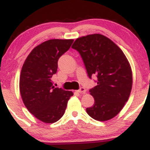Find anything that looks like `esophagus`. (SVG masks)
<instances>
[{
	"label": "esophagus",
	"mask_w": 150,
	"mask_h": 150,
	"mask_svg": "<svg viewBox=\"0 0 150 150\" xmlns=\"http://www.w3.org/2000/svg\"><path fill=\"white\" fill-rule=\"evenodd\" d=\"M77 92L80 93V94H85L86 93V89L84 87H80L78 90H77Z\"/></svg>",
	"instance_id": "34e87169"
}]
</instances>
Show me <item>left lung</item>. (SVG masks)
Masks as SVG:
<instances>
[{"label":"left lung","mask_w":150,"mask_h":150,"mask_svg":"<svg viewBox=\"0 0 150 150\" xmlns=\"http://www.w3.org/2000/svg\"><path fill=\"white\" fill-rule=\"evenodd\" d=\"M79 52L90 79L96 75L97 86L89 89L94 99L86 108L94 120L111 119L123 108L132 89V70L121 49L111 39L99 34L78 38L72 46Z\"/></svg>","instance_id":"8db88e82"}]
</instances>
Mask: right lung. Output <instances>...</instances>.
Instances as JSON below:
<instances>
[{
	"label": "right lung",
	"instance_id": "add662e5",
	"mask_svg": "<svg viewBox=\"0 0 150 150\" xmlns=\"http://www.w3.org/2000/svg\"><path fill=\"white\" fill-rule=\"evenodd\" d=\"M73 39H50L36 46L26 58L20 78V91L28 111L41 121L53 123L64 114L71 91L54 87L51 77L58 61Z\"/></svg>",
	"mask_w": 150,
	"mask_h": 150
}]
</instances>
